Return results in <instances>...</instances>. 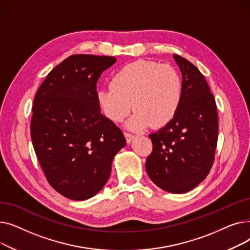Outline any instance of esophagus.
<instances>
[{
	"instance_id": "1",
	"label": "esophagus",
	"mask_w": 250,
	"mask_h": 250,
	"mask_svg": "<svg viewBox=\"0 0 250 250\" xmlns=\"http://www.w3.org/2000/svg\"><path fill=\"white\" fill-rule=\"evenodd\" d=\"M125 140H126V142L129 144V143H130V141L133 140V138H134V135H133V134H130V133H127V132H125Z\"/></svg>"
}]
</instances>
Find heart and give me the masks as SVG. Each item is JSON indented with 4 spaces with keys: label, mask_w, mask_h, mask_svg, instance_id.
<instances>
[{
    "label": "heart",
    "mask_w": 250,
    "mask_h": 250,
    "mask_svg": "<svg viewBox=\"0 0 250 250\" xmlns=\"http://www.w3.org/2000/svg\"><path fill=\"white\" fill-rule=\"evenodd\" d=\"M183 95L179 73L171 65L151 61L125 64L111 78L110 86L97 91L99 106L110 121L120 123L132 111L130 129H143L152 124L161 127L177 114Z\"/></svg>",
    "instance_id": "b5f03b06"
}]
</instances>
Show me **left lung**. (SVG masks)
<instances>
[{
    "mask_svg": "<svg viewBox=\"0 0 250 250\" xmlns=\"http://www.w3.org/2000/svg\"><path fill=\"white\" fill-rule=\"evenodd\" d=\"M182 74L183 95L173 120L149 135L153 150L146 160L151 180L172 193H185L208 174L218 141V111L214 95L199 69L173 55Z\"/></svg>",
    "mask_w": 250,
    "mask_h": 250,
    "instance_id": "1",
    "label": "left lung"
}]
</instances>
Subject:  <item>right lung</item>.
<instances>
[{
  "label": "right lung",
  "instance_id": "right-lung-1",
  "mask_svg": "<svg viewBox=\"0 0 250 250\" xmlns=\"http://www.w3.org/2000/svg\"><path fill=\"white\" fill-rule=\"evenodd\" d=\"M115 61L73 55L48 73L34 97L30 132L36 157L51 188L70 200L98 193L125 145L122 129L101 114L96 96L99 77Z\"/></svg>",
  "mask_w": 250,
  "mask_h": 250
}]
</instances>
